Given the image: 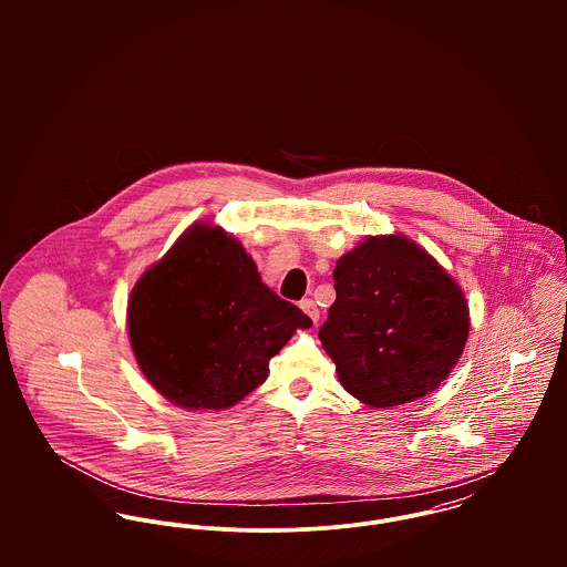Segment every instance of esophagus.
Returning <instances> with one entry per match:
<instances>
[{"instance_id": "1", "label": "esophagus", "mask_w": 567, "mask_h": 567, "mask_svg": "<svg viewBox=\"0 0 567 567\" xmlns=\"http://www.w3.org/2000/svg\"><path fill=\"white\" fill-rule=\"evenodd\" d=\"M299 308L312 319V323H319V317H321V315H319V308H317V303H315L312 299H303V301L299 303Z\"/></svg>"}]
</instances>
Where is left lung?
<instances>
[{
    "label": "left lung",
    "mask_w": 567,
    "mask_h": 567,
    "mask_svg": "<svg viewBox=\"0 0 567 567\" xmlns=\"http://www.w3.org/2000/svg\"><path fill=\"white\" fill-rule=\"evenodd\" d=\"M333 288L319 338L347 393L393 408L447 380L470 336V308L425 248L369 236L336 261Z\"/></svg>",
    "instance_id": "obj_1"
}]
</instances>
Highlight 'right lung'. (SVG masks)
Here are the masks:
<instances>
[{"label": "right lung", "mask_w": 567, "mask_h": 567, "mask_svg": "<svg viewBox=\"0 0 567 567\" xmlns=\"http://www.w3.org/2000/svg\"><path fill=\"white\" fill-rule=\"evenodd\" d=\"M126 324L142 373L165 400L225 410L264 384L270 358L312 321L261 284L243 244L198 223L140 277Z\"/></svg>", "instance_id": "right-lung-1"}]
</instances>
